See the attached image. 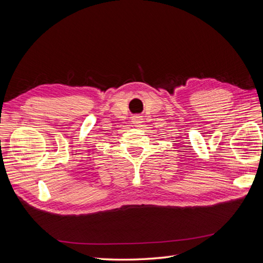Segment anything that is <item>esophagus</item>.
I'll return each instance as SVG.
<instances>
[{
  "label": "esophagus",
  "mask_w": 263,
  "mask_h": 263,
  "mask_svg": "<svg viewBox=\"0 0 263 263\" xmlns=\"http://www.w3.org/2000/svg\"><path fill=\"white\" fill-rule=\"evenodd\" d=\"M141 123H142V117H141V116L136 115V116L133 117V124H134L135 126L138 127V126L141 125Z\"/></svg>",
  "instance_id": "1"
}]
</instances>
